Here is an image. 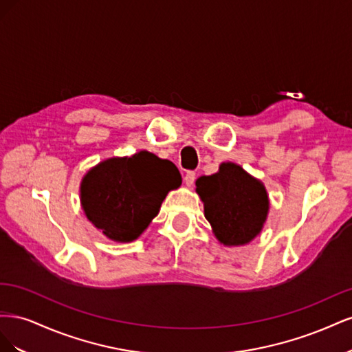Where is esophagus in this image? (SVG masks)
I'll use <instances>...</instances> for the list:
<instances>
[{
  "label": "esophagus",
  "mask_w": 352,
  "mask_h": 352,
  "mask_svg": "<svg viewBox=\"0 0 352 352\" xmlns=\"http://www.w3.org/2000/svg\"><path fill=\"white\" fill-rule=\"evenodd\" d=\"M195 177H197V175H195V172H192V170H190V172H186V175L184 177L186 186H189V188L192 186L194 182H195Z\"/></svg>",
  "instance_id": "34e87169"
}]
</instances>
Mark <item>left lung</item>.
Returning <instances> with one entry per match:
<instances>
[{
	"mask_svg": "<svg viewBox=\"0 0 352 352\" xmlns=\"http://www.w3.org/2000/svg\"><path fill=\"white\" fill-rule=\"evenodd\" d=\"M197 192L216 238L228 247L251 242L269 212L264 185L235 163H221L219 172L197 179Z\"/></svg>",
	"mask_w": 352,
	"mask_h": 352,
	"instance_id": "1",
	"label": "left lung"
}]
</instances>
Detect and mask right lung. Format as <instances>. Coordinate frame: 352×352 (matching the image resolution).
I'll list each match as a JSON object with an SVG mask.
<instances>
[{"label":"right lung","mask_w":352,"mask_h":352,"mask_svg":"<svg viewBox=\"0 0 352 352\" xmlns=\"http://www.w3.org/2000/svg\"><path fill=\"white\" fill-rule=\"evenodd\" d=\"M182 184L177 167L153 153L113 157L85 175L82 208L92 225L116 242H132L158 214L168 190Z\"/></svg>","instance_id":"add662e5"}]
</instances>
